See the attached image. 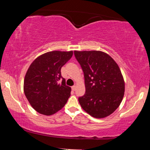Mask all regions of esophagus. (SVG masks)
<instances>
[{
	"instance_id": "obj_1",
	"label": "esophagus",
	"mask_w": 150,
	"mask_h": 150,
	"mask_svg": "<svg viewBox=\"0 0 150 150\" xmlns=\"http://www.w3.org/2000/svg\"><path fill=\"white\" fill-rule=\"evenodd\" d=\"M72 90H73V91H75V89H76V86L75 85H73V86H72Z\"/></svg>"
}]
</instances>
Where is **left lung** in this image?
I'll return each mask as SVG.
<instances>
[{
	"label": "left lung",
	"mask_w": 150,
	"mask_h": 150,
	"mask_svg": "<svg viewBox=\"0 0 150 150\" xmlns=\"http://www.w3.org/2000/svg\"><path fill=\"white\" fill-rule=\"evenodd\" d=\"M84 73L85 94L79 97L81 107L96 118L108 116L123 100L125 82L119 67L100 51H74Z\"/></svg>",
	"instance_id": "8db88e82"
}]
</instances>
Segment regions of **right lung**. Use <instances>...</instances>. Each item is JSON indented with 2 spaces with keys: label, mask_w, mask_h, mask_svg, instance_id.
I'll list each match as a JSON object with an SVG mask.
<instances>
[{
  "label": "right lung",
  "mask_w": 150,
  "mask_h": 150,
  "mask_svg": "<svg viewBox=\"0 0 150 150\" xmlns=\"http://www.w3.org/2000/svg\"><path fill=\"white\" fill-rule=\"evenodd\" d=\"M73 54V51H49L37 57L29 67L24 80V92L38 113L51 116L68 101L71 88L65 85L61 70Z\"/></svg>",
  "instance_id": "1"
}]
</instances>
